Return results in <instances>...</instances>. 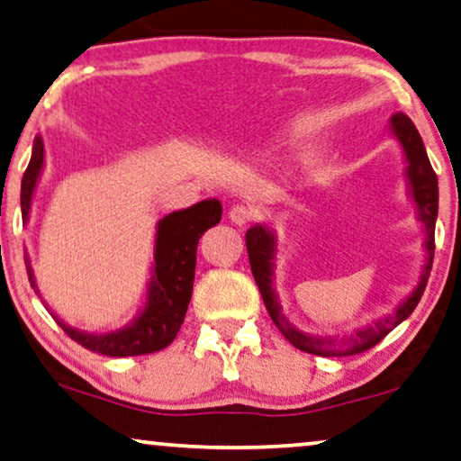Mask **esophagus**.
<instances>
[{
  "label": "esophagus",
  "mask_w": 461,
  "mask_h": 461,
  "mask_svg": "<svg viewBox=\"0 0 461 461\" xmlns=\"http://www.w3.org/2000/svg\"><path fill=\"white\" fill-rule=\"evenodd\" d=\"M230 219L236 225H249L254 219V209L246 207V204H233L230 209Z\"/></svg>",
  "instance_id": "obj_1"
}]
</instances>
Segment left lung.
<instances>
[{"instance_id":"1","label":"left lung","mask_w":461,"mask_h":461,"mask_svg":"<svg viewBox=\"0 0 461 461\" xmlns=\"http://www.w3.org/2000/svg\"><path fill=\"white\" fill-rule=\"evenodd\" d=\"M391 128H393V134L397 140L402 142L403 153H406L408 159V177L411 186V196H414L418 217L424 225V233H427V252L429 260L424 265L420 284L411 296L403 302V304L397 308V311L391 314V317L376 321L366 329H360L358 333L352 335L348 339H333V338H311V335L300 333L296 327L292 325L290 321L284 317L281 312V306L275 296L273 290V258H275V238L273 233L263 228V225H254L249 231H246V249H249V260L250 269L254 275V281H257L260 296L269 311L275 327L279 329L281 335L292 343L294 348L302 349L306 354L314 356H354L362 354L366 349L375 348L384 335H389L393 329L400 325L402 321H406L414 308L420 302L424 287H427L429 275L432 269V258H435V221H437V211H438V186H437V174L432 169L429 161L427 149H424L420 134L411 120L406 113H395L391 118Z\"/></svg>"}]
</instances>
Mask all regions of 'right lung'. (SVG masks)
<instances>
[{
    "instance_id": "1",
    "label": "right lung",
    "mask_w": 461,
    "mask_h": 461,
    "mask_svg": "<svg viewBox=\"0 0 461 461\" xmlns=\"http://www.w3.org/2000/svg\"><path fill=\"white\" fill-rule=\"evenodd\" d=\"M41 167H43V140L37 136L32 144L31 163L23 176V192H20L24 221L29 219L32 190ZM219 219H221V203L215 198L198 203L190 209L176 211L161 219L159 228H157L155 267L149 285V298L140 317L132 325L113 333L93 335L64 325L55 314L53 319L59 322L68 338L80 343L82 348L103 356H112V358L153 354L167 348L180 331L192 298L198 240L209 228L217 225ZM29 279L34 287L31 267Z\"/></svg>"
}]
</instances>
